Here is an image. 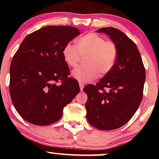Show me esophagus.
<instances>
[{
  "mask_svg": "<svg viewBox=\"0 0 159 159\" xmlns=\"http://www.w3.org/2000/svg\"><path fill=\"white\" fill-rule=\"evenodd\" d=\"M79 86H80V89H81V90H83L84 87V84L82 82H79Z\"/></svg>",
  "mask_w": 159,
  "mask_h": 159,
  "instance_id": "obj_1",
  "label": "esophagus"
}]
</instances>
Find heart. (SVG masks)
Masks as SVG:
<instances>
[{
    "mask_svg": "<svg viewBox=\"0 0 159 159\" xmlns=\"http://www.w3.org/2000/svg\"><path fill=\"white\" fill-rule=\"evenodd\" d=\"M77 45L67 43L62 54L64 61L75 67L84 57L86 64L72 72V76L79 81L90 82L100 75H105L114 68L118 50L113 41L106 40L96 33H88L77 39Z\"/></svg>",
    "mask_w": 159,
    "mask_h": 159,
    "instance_id": "1",
    "label": "heart"
}]
</instances>
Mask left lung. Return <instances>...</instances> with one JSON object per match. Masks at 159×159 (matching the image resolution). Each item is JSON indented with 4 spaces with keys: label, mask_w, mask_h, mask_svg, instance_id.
<instances>
[{
    "label": "left lung",
    "mask_w": 159,
    "mask_h": 159,
    "mask_svg": "<svg viewBox=\"0 0 159 159\" xmlns=\"http://www.w3.org/2000/svg\"><path fill=\"white\" fill-rule=\"evenodd\" d=\"M116 45L117 59L114 68L96 84L83 90L87 95V120L100 130H114L127 123L143 98L145 68L135 43L114 27H102ZM108 90L106 91V89Z\"/></svg>",
    "instance_id": "8db88e82"
}]
</instances>
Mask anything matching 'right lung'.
Segmentation results:
<instances>
[{"label":"right lung","instance_id":"obj_1","mask_svg":"<svg viewBox=\"0 0 159 159\" xmlns=\"http://www.w3.org/2000/svg\"><path fill=\"white\" fill-rule=\"evenodd\" d=\"M78 35L79 30L72 26L44 27L27 35L14 54L10 70L11 99L28 123H55L79 93L78 82L69 77L62 54L64 45Z\"/></svg>","mask_w":159,"mask_h":159}]
</instances>
